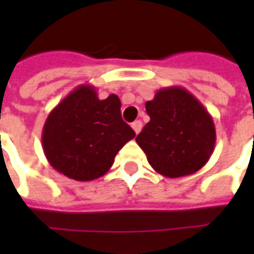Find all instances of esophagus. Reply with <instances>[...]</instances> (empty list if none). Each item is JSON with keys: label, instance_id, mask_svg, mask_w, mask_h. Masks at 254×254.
Listing matches in <instances>:
<instances>
[{"label": "esophagus", "instance_id": "esophagus-1", "mask_svg": "<svg viewBox=\"0 0 254 254\" xmlns=\"http://www.w3.org/2000/svg\"><path fill=\"white\" fill-rule=\"evenodd\" d=\"M132 127H133V130L136 132V134H138V133L141 132V127H143V122L140 121V120H138V121H134L132 124Z\"/></svg>", "mask_w": 254, "mask_h": 254}]
</instances>
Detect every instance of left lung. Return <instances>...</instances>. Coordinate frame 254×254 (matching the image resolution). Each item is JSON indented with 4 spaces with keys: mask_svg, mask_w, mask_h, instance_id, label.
Returning <instances> with one entry per match:
<instances>
[{
    "mask_svg": "<svg viewBox=\"0 0 254 254\" xmlns=\"http://www.w3.org/2000/svg\"><path fill=\"white\" fill-rule=\"evenodd\" d=\"M145 110L151 120L136 141L156 173L169 178L190 176L209 160L216 141L213 120L189 91L159 89Z\"/></svg>",
    "mask_w": 254,
    "mask_h": 254,
    "instance_id": "8db88e82",
    "label": "left lung"
}]
</instances>
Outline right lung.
<instances>
[{
    "label": "right lung",
    "mask_w": 254,
    "mask_h": 254,
    "mask_svg": "<svg viewBox=\"0 0 254 254\" xmlns=\"http://www.w3.org/2000/svg\"><path fill=\"white\" fill-rule=\"evenodd\" d=\"M136 133L122 121L117 95L100 100L92 85H78L47 117L42 145L49 163L76 181L105 176Z\"/></svg>",
    "instance_id": "1"
}]
</instances>
